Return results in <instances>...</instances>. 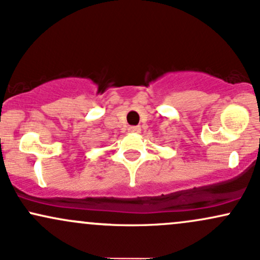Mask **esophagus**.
<instances>
[{"label": "esophagus", "instance_id": "1", "mask_svg": "<svg viewBox=\"0 0 260 260\" xmlns=\"http://www.w3.org/2000/svg\"><path fill=\"white\" fill-rule=\"evenodd\" d=\"M128 129L132 133H141V127H139V125H132V127H129Z\"/></svg>", "mask_w": 260, "mask_h": 260}]
</instances>
